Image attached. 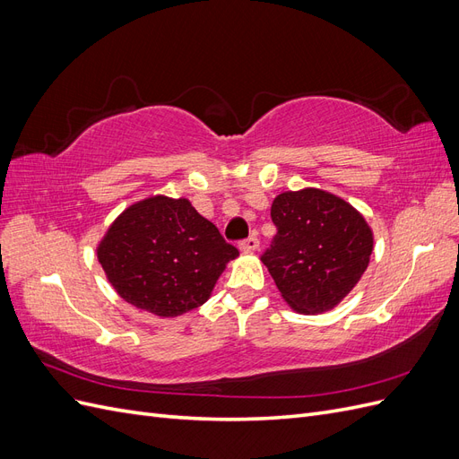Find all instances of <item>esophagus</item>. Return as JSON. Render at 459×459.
I'll return each mask as SVG.
<instances>
[{
  "label": "esophagus",
  "instance_id": "1",
  "mask_svg": "<svg viewBox=\"0 0 459 459\" xmlns=\"http://www.w3.org/2000/svg\"><path fill=\"white\" fill-rule=\"evenodd\" d=\"M258 247H260V241L255 238V235H253V238H248V239L239 243V248H241L243 253H255Z\"/></svg>",
  "mask_w": 459,
  "mask_h": 459
}]
</instances>
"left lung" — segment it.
<instances>
[{
	"mask_svg": "<svg viewBox=\"0 0 459 459\" xmlns=\"http://www.w3.org/2000/svg\"><path fill=\"white\" fill-rule=\"evenodd\" d=\"M277 228L264 266L283 300L299 314H324L351 293L373 251L366 218L329 191L304 187L272 203Z\"/></svg>",
	"mask_w": 459,
	"mask_h": 459,
	"instance_id": "1",
	"label": "left lung"
}]
</instances>
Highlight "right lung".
I'll return each instance as SVG.
<instances>
[{"label": "right lung", "instance_id": "add662e5", "mask_svg": "<svg viewBox=\"0 0 459 459\" xmlns=\"http://www.w3.org/2000/svg\"><path fill=\"white\" fill-rule=\"evenodd\" d=\"M239 256L187 199L130 204L97 245L107 280L132 307L176 317L201 307L226 264Z\"/></svg>", "mask_w": 459, "mask_h": 459}]
</instances>
